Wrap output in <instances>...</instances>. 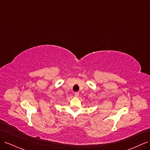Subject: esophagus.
<instances>
[{
    "label": "esophagus",
    "mask_w": 150,
    "mask_h": 150,
    "mask_svg": "<svg viewBox=\"0 0 150 150\" xmlns=\"http://www.w3.org/2000/svg\"><path fill=\"white\" fill-rule=\"evenodd\" d=\"M74 96H75L76 97H78V96H79V93H78V92L74 93Z\"/></svg>",
    "instance_id": "obj_1"
}]
</instances>
